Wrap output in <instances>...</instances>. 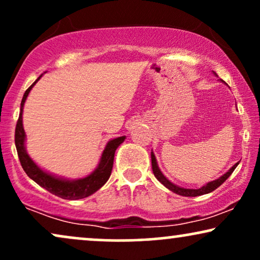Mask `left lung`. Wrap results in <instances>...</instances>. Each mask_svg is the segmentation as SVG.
I'll use <instances>...</instances> for the list:
<instances>
[{"mask_svg":"<svg viewBox=\"0 0 260 260\" xmlns=\"http://www.w3.org/2000/svg\"><path fill=\"white\" fill-rule=\"evenodd\" d=\"M151 163H152V172H153V175L156 176V179L158 180V181L162 183L163 186H166L167 188L172 190V192L176 193V194L183 196V197H197V196H203V194H206V193L212 192V190H215L217 187L221 186L222 183L232 175V173L234 172L235 168L238 167V164H239V163L234 164V166H233L232 168L224 174V175L218 177V179L215 180V181L206 183L205 186L200 187V188H198V189H190V188H182V187H179V186L174 185V183L170 182L169 180L167 179V177L162 174V172L159 170L158 166H157V160H156V157H154L153 152H151Z\"/></svg>","mask_w":260,"mask_h":260,"instance_id":"obj_1","label":"left lung"}]
</instances>
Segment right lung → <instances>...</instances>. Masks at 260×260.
<instances>
[{"label": "right lung", "mask_w": 260, "mask_h": 260, "mask_svg": "<svg viewBox=\"0 0 260 260\" xmlns=\"http://www.w3.org/2000/svg\"><path fill=\"white\" fill-rule=\"evenodd\" d=\"M41 77L42 75H39V78ZM39 78L25 91L20 106V115H19L18 122H16L15 127V146L16 151H18V156L19 159H20L21 167L25 170V173L27 174L29 179L34 180L35 182H37L39 186L49 190L52 194L60 197L62 199L68 200L86 198V197L93 194L96 190L100 189L108 181V179L110 177L111 169H113L115 151L120 146V144L123 143L126 137H119L110 140L107 144L103 153H102L100 164H98L97 168L90 175L83 177V179L64 180L42 170L34 160L29 158L27 152H26L25 131L24 127H22V109H24L25 101L27 98L31 88L39 80Z\"/></svg>", "instance_id": "obj_1"}]
</instances>
